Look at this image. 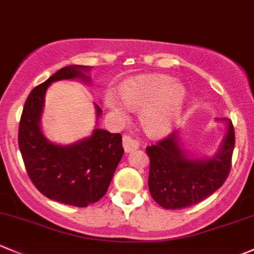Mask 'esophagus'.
<instances>
[{"label": "esophagus", "mask_w": 254, "mask_h": 254, "mask_svg": "<svg viewBox=\"0 0 254 254\" xmlns=\"http://www.w3.org/2000/svg\"><path fill=\"white\" fill-rule=\"evenodd\" d=\"M123 147H124L125 152L129 153V152H132L138 148V142L132 137H130L129 135H124L123 136Z\"/></svg>", "instance_id": "34e87169"}]
</instances>
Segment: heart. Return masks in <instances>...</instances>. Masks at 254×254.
Listing matches in <instances>:
<instances>
[{"instance_id": "1", "label": "heart", "mask_w": 254, "mask_h": 254, "mask_svg": "<svg viewBox=\"0 0 254 254\" xmlns=\"http://www.w3.org/2000/svg\"><path fill=\"white\" fill-rule=\"evenodd\" d=\"M123 104L108 93L107 106L120 119L127 118V108L140 113L142 129L149 136L159 137L172 130L181 114L185 89L169 76H142L129 81L122 90Z\"/></svg>"}]
</instances>
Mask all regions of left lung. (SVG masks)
Masks as SVG:
<instances>
[{"label": "left lung", "instance_id": "8db88e82", "mask_svg": "<svg viewBox=\"0 0 254 254\" xmlns=\"http://www.w3.org/2000/svg\"><path fill=\"white\" fill-rule=\"evenodd\" d=\"M223 120L228 122V132L213 158H189L181 149L175 132L146 147L149 157V193L161 207L165 209L191 207L223 186L230 173L235 147L233 122Z\"/></svg>", "mask_w": 254, "mask_h": 254}]
</instances>
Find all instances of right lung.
<instances>
[{
  "label": "right lung",
  "mask_w": 254,
  "mask_h": 254,
  "mask_svg": "<svg viewBox=\"0 0 254 254\" xmlns=\"http://www.w3.org/2000/svg\"><path fill=\"white\" fill-rule=\"evenodd\" d=\"M89 65H69L60 69L29 93L18 131V145L31 183L50 199L74 207H87L106 194L124 148L122 135L95 129L90 137L70 146L51 143L41 131L40 117L45 93L51 82L80 78L90 81L85 73ZM97 117L102 111L96 105Z\"/></svg>",
  "instance_id": "obj_1"
}]
</instances>
